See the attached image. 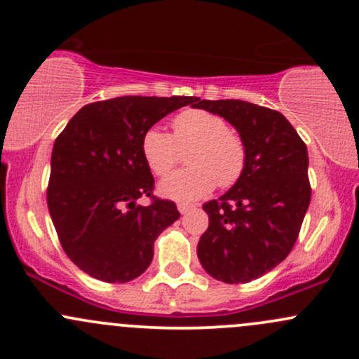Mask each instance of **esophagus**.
<instances>
[{"label":"esophagus","instance_id":"1","mask_svg":"<svg viewBox=\"0 0 359 359\" xmlns=\"http://www.w3.org/2000/svg\"><path fill=\"white\" fill-rule=\"evenodd\" d=\"M196 208V205H191V203H179V212L180 213H187L191 210Z\"/></svg>","mask_w":359,"mask_h":359}]
</instances>
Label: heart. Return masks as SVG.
I'll return each mask as SVG.
<instances>
[{
  "label": "heart",
  "instance_id": "b5f03b06",
  "mask_svg": "<svg viewBox=\"0 0 359 359\" xmlns=\"http://www.w3.org/2000/svg\"><path fill=\"white\" fill-rule=\"evenodd\" d=\"M140 151L156 177H165L182 161L186 170L173 173L159 186L173 200H198L215 186L227 189L243 177L248 149L243 137L227 126L219 114L187 109L172 119V135L158 126L146 130Z\"/></svg>",
  "mask_w": 359,
  "mask_h": 359
}]
</instances>
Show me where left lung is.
Segmentation results:
<instances>
[{"label":"left lung","mask_w":359,"mask_h":359,"mask_svg":"<svg viewBox=\"0 0 359 359\" xmlns=\"http://www.w3.org/2000/svg\"><path fill=\"white\" fill-rule=\"evenodd\" d=\"M222 116L243 137V177L203 205L208 229L198 243L206 273L224 283H248L283 262L299 238L311 201L307 147L281 112L245 100H191Z\"/></svg>","instance_id":"obj_1"}]
</instances>
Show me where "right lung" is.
Masks as SVG:
<instances>
[{
	"mask_svg": "<svg viewBox=\"0 0 359 359\" xmlns=\"http://www.w3.org/2000/svg\"><path fill=\"white\" fill-rule=\"evenodd\" d=\"M191 97L128 95L81 107L55 139L46 203L64 252L106 283H126L149 267L154 240L180 217L154 196L140 151L146 130ZM147 196V207L135 200Z\"/></svg>",
	"mask_w": 359,
	"mask_h": 359,
	"instance_id": "add662e5",
	"label": "right lung"
}]
</instances>
